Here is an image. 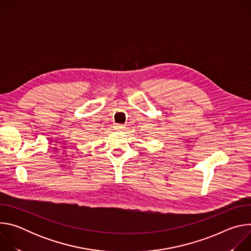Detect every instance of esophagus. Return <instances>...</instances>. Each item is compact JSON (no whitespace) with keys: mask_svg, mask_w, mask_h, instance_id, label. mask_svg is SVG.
Returning <instances> with one entry per match:
<instances>
[{"mask_svg":"<svg viewBox=\"0 0 251 251\" xmlns=\"http://www.w3.org/2000/svg\"><path fill=\"white\" fill-rule=\"evenodd\" d=\"M122 129H123V125H121V124H115V125H114V130L120 131V130H122Z\"/></svg>","mask_w":251,"mask_h":251,"instance_id":"obj_1","label":"esophagus"}]
</instances>
